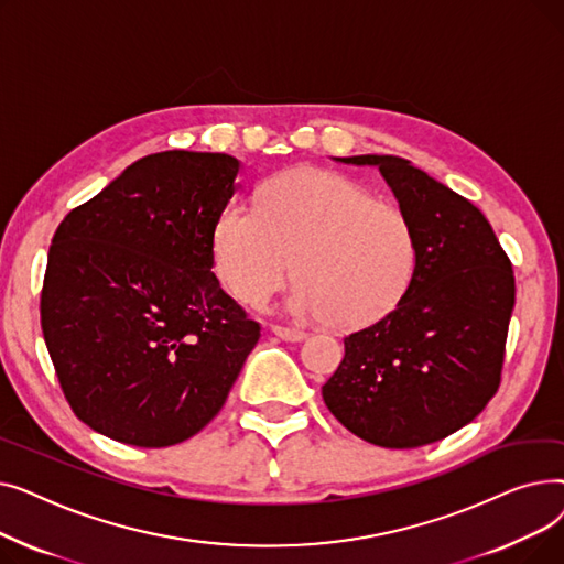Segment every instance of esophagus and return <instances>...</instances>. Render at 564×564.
<instances>
[{"label":"esophagus","mask_w":564,"mask_h":564,"mask_svg":"<svg viewBox=\"0 0 564 564\" xmlns=\"http://www.w3.org/2000/svg\"><path fill=\"white\" fill-rule=\"evenodd\" d=\"M272 334L279 336V338H283V340H288V343H300V340L306 338L304 332L290 329V327H281V324H272Z\"/></svg>","instance_id":"esophagus-1"}]
</instances>
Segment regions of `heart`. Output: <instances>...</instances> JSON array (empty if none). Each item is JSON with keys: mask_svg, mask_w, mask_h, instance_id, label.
Returning <instances> with one entry per match:
<instances>
[{"mask_svg": "<svg viewBox=\"0 0 564 564\" xmlns=\"http://www.w3.org/2000/svg\"><path fill=\"white\" fill-rule=\"evenodd\" d=\"M213 253L219 279L249 306L270 300L294 270V315L364 327L402 300L419 247L398 203L343 175L300 169L262 185L256 210L224 207Z\"/></svg>", "mask_w": 564, "mask_h": 564, "instance_id": "1", "label": "heart"}]
</instances>
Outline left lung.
<instances>
[{
  "instance_id": "8db88e82",
  "label": "left lung",
  "mask_w": 564,
  "mask_h": 564,
  "mask_svg": "<svg viewBox=\"0 0 564 564\" xmlns=\"http://www.w3.org/2000/svg\"><path fill=\"white\" fill-rule=\"evenodd\" d=\"M377 166L416 232V270L391 313L345 338L324 404L359 438L419 448L468 425L494 398L514 308V272L468 198L395 155Z\"/></svg>"
}]
</instances>
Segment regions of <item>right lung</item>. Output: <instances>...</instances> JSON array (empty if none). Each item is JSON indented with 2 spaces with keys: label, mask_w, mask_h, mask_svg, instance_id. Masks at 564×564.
Here are the masks:
<instances>
[{
  "label": "right lung",
  "mask_w": 564,
  "mask_h": 564,
  "mask_svg": "<svg viewBox=\"0 0 564 564\" xmlns=\"http://www.w3.org/2000/svg\"><path fill=\"white\" fill-rule=\"evenodd\" d=\"M237 173L226 153L145 155L58 224L41 327L64 395L91 430L164 448L224 406L260 338L213 272Z\"/></svg>",
  "instance_id": "add662e5"
}]
</instances>
